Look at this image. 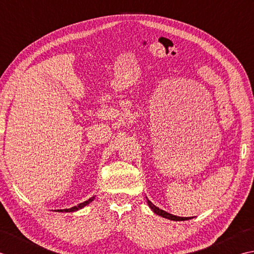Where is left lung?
<instances>
[{"label":"left lung","mask_w":254,"mask_h":254,"mask_svg":"<svg viewBox=\"0 0 254 254\" xmlns=\"http://www.w3.org/2000/svg\"><path fill=\"white\" fill-rule=\"evenodd\" d=\"M147 203H148L150 208L152 209V211H153L154 214L161 216V217H163V218H167V219H170V220H175V221H182V220H189V219H190V217H179V216H174L172 214H169L165 210L160 209L159 207H157L156 205H153L148 198H147Z\"/></svg>","instance_id":"1"}]
</instances>
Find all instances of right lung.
Wrapping results in <instances>:
<instances>
[{
    "label": "right lung",
    "instance_id": "right-lung-1",
    "mask_svg": "<svg viewBox=\"0 0 254 254\" xmlns=\"http://www.w3.org/2000/svg\"><path fill=\"white\" fill-rule=\"evenodd\" d=\"M94 196H93V197H91V198H89L87 200H85V201H83V203H81V204H79V205H76V206H74V207H71V208H66V209H58V210H56V211H61V213H64V211H65V213H72V211H76V210H79V209H81V208H83V207H85L86 205H89L91 201H93L94 200Z\"/></svg>",
    "mask_w": 254,
    "mask_h": 254
}]
</instances>
